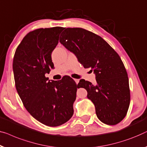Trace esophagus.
I'll return each mask as SVG.
<instances>
[{
  "instance_id": "esophagus-1",
  "label": "esophagus",
  "mask_w": 147,
  "mask_h": 147,
  "mask_svg": "<svg viewBox=\"0 0 147 147\" xmlns=\"http://www.w3.org/2000/svg\"><path fill=\"white\" fill-rule=\"evenodd\" d=\"M74 81H75L76 83V84H77L79 83V80H78V79H74Z\"/></svg>"
}]
</instances>
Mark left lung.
Here are the masks:
<instances>
[{
  "mask_svg": "<svg viewBox=\"0 0 147 147\" xmlns=\"http://www.w3.org/2000/svg\"><path fill=\"white\" fill-rule=\"evenodd\" d=\"M59 42L95 74L96 84L81 80L78 86L88 91L99 119L110 125L121 122L129 109L130 90L127 71L117 53L99 36L81 28H67Z\"/></svg>",
  "mask_w": 147,
  "mask_h": 147,
  "instance_id": "1",
  "label": "left lung"
}]
</instances>
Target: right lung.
Returning a JSON list of instances; mask_svg holds the SVG:
<instances>
[{
	"instance_id": "right-lung-1",
	"label": "right lung",
	"mask_w": 147,
	"mask_h": 147,
	"mask_svg": "<svg viewBox=\"0 0 147 147\" xmlns=\"http://www.w3.org/2000/svg\"><path fill=\"white\" fill-rule=\"evenodd\" d=\"M63 29L54 27L29 32L16 48L12 64L17 92L25 108L50 127L59 126L71 119L79 88L69 77L50 81L45 76L54 68L52 53Z\"/></svg>"
}]
</instances>
